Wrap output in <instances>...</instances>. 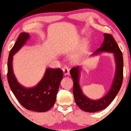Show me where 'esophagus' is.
Instances as JSON below:
<instances>
[{
    "label": "esophagus",
    "mask_w": 131,
    "mask_h": 131,
    "mask_svg": "<svg viewBox=\"0 0 131 131\" xmlns=\"http://www.w3.org/2000/svg\"><path fill=\"white\" fill-rule=\"evenodd\" d=\"M62 71H63L64 74L65 75H70V71L69 68L67 67H64L62 68Z\"/></svg>",
    "instance_id": "34e87169"
}]
</instances>
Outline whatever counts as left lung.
<instances>
[{
    "label": "left lung",
    "mask_w": 131,
    "mask_h": 131,
    "mask_svg": "<svg viewBox=\"0 0 131 131\" xmlns=\"http://www.w3.org/2000/svg\"><path fill=\"white\" fill-rule=\"evenodd\" d=\"M104 41L101 47L92 55L106 52L113 53L114 56L116 70L111 88L107 93L98 100L88 98L83 94L79 84V78L81 67L77 66L70 70V74L73 80V95L75 103L83 111L87 112H96L102 111L110 105L114 100L122 86L123 81L124 60L122 53L118 45L111 34H104Z\"/></svg>",
    "instance_id": "1"
}]
</instances>
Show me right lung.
<instances>
[{
    "label": "right lung",
    "mask_w": 131,
    "mask_h": 131,
    "mask_svg": "<svg viewBox=\"0 0 131 131\" xmlns=\"http://www.w3.org/2000/svg\"><path fill=\"white\" fill-rule=\"evenodd\" d=\"M29 38L28 33L20 34L11 49L7 62V80L11 90L22 106L29 111L43 112L49 111L56 102L63 72L60 69H46L42 79L33 88H26L18 82L13 71V56Z\"/></svg>",
    "instance_id": "1"
}]
</instances>
